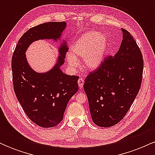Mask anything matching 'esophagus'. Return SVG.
<instances>
[{
    "mask_svg": "<svg viewBox=\"0 0 155 155\" xmlns=\"http://www.w3.org/2000/svg\"><path fill=\"white\" fill-rule=\"evenodd\" d=\"M78 84H79V88L82 89L83 88V86H84V79L82 78H79V80H78Z\"/></svg>",
    "mask_w": 155,
    "mask_h": 155,
    "instance_id": "obj_1",
    "label": "esophagus"
}]
</instances>
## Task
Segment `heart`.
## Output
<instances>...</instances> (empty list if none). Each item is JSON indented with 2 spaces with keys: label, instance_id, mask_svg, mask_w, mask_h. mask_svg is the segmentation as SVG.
Masks as SVG:
<instances>
[{
  "label": "heart",
  "instance_id": "b5f03b06",
  "mask_svg": "<svg viewBox=\"0 0 155 155\" xmlns=\"http://www.w3.org/2000/svg\"><path fill=\"white\" fill-rule=\"evenodd\" d=\"M107 47L106 36L97 32L90 31L84 33L74 44L71 54H68L67 60L70 66L78 65L76 58H83V65L87 70H94L100 66L104 59Z\"/></svg>",
  "mask_w": 155,
  "mask_h": 155
}]
</instances>
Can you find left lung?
I'll return each instance as SVG.
<instances>
[{
    "mask_svg": "<svg viewBox=\"0 0 155 155\" xmlns=\"http://www.w3.org/2000/svg\"><path fill=\"white\" fill-rule=\"evenodd\" d=\"M117 54L108 55L89 73L84 84L92 121L108 127L120 122L140 88L143 60L136 41L127 30Z\"/></svg>",
    "mask_w": 155,
    "mask_h": 155,
    "instance_id": "left-lung-1",
    "label": "left lung"
}]
</instances>
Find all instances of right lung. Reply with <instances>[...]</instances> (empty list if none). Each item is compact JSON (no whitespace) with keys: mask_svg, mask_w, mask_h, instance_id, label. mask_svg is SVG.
<instances>
[{"mask_svg":"<svg viewBox=\"0 0 155 155\" xmlns=\"http://www.w3.org/2000/svg\"><path fill=\"white\" fill-rule=\"evenodd\" d=\"M65 22H49L30 28L19 38L12 55L13 86L17 100L28 118L42 127H52L63 120L71 97L79 90V76L63 74L60 66L65 62L68 48H60L59 60L51 70L38 74L27 62V48L38 39L60 38Z\"/></svg>","mask_w":155,"mask_h":155,"instance_id":"obj_1","label":"right lung"}]
</instances>
